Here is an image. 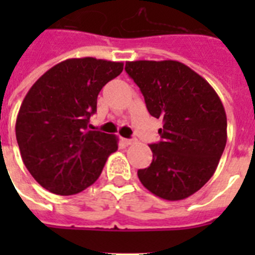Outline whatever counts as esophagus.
I'll use <instances>...</instances> for the list:
<instances>
[{"mask_svg":"<svg viewBox=\"0 0 255 255\" xmlns=\"http://www.w3.org/2000/svg\"><path fill=\"white\" fill-rule=\"evenodd\" d=\"M124 143H125L126 145H131V144L136 143V139H135V138H130V139H124Z\"/></svg>","mask_w":255,"mask_h":255,"instance_id":"34e87169","label":"esophagus"}]
</instances>
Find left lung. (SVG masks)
<instances>
[{
  "instance_id": "obj_1",
  "label": "left lung",
  "mask_w": 255,
  "mask_h": 255,
  "mask_svg": "<svg viewBox=\"0 0 255 255\" xmlns=\"http://www.w3.org/2000/svg\"><path fill=\"white\" fill-rule=\"evenodd\" d=\"M126 73L140 88L148 112L163 120L153 161L138 170L148 190L166 200L190 197L213 176L227 141L226 112L206 79L182 62L129 61Z\"/></svg>"
}]
</instances>
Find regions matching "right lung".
I'll use <instances>...</instances> for the list:
<instances>
[{"mask_svg": "<svg viewBox=\"0 0 255 255\" xmlns=\"http://www.w3.org/2000/svg\"><path fill=\"white\" fill-rule=\"evenodd\" d=\"M123 69V62L69 58L31 85L15 131L22 162L46 190L80 193L97 181L108 155L117 150L116 135L88 130V124L101 89Z\"/></svg>", "mask_w": 255, "mask_h": 255, "instance_id": "obj_1", "label": "right lung"}]
</instances>
